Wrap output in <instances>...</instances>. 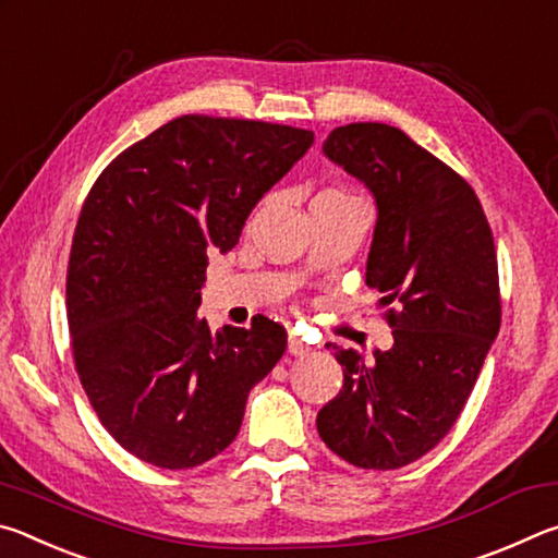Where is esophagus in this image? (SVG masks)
I'll use <instances>...</instances> for the list:
<instances>
[{
	"label": "esophagus",
	"instance_id": "obj_1",
	"mask_svg": "<svg viewBox=\"0 0 558 558\" xmlns=\"http://www.w3.org/2000/svg\"><path fill=\"white\" fill-rule=\"evenodd\" d=\"M288 352H290V354H295V356H302V354L313 352V347H310L302 337H298V335H290V337H288Z\"/></svg>",
	"mask_w": 558,
	"mask_h": 558
}]
</instances>
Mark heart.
<instances>
[{"instance_id": "heart-1", "label": "heart", "mask_w": 558, "mask_h": 558, "mask_svg": "<svg viewBox=\"0 0 558 558\" xmlns=\"http://www.w3.org/2000/svg\"><path fill=\"white\" fill-rule=\"evenodd\" d=\"M332 192H339V189H332ZM339 194H347V192H339Z\"/></svg>"}]
</instances>
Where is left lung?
Instances as JSON below:
<instances>
[{"instance_id": "left-lung-1", "label": "left lung", "mask_w": 558, "mask_h": 558, "mask_svg": "<svg viewBox=\"0 0 558 558\" xmlns=\"http://www.w3.org/2000/svg\"><path fill=\"white\" fill-rule=\"evenodd\" d=\"M325 155L376 199L366 282L384 292L389 352L335 347L344 384L317 413L319 438L364 470H396L448 436L502 319L493 229L458 172L399 128H335Z\"/></svg>"}]
</instances>
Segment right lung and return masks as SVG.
<instances>
[{"label":"right lung","instance_id":"add662e5","mask_svg":"<svg viewBox=\"0 0 558 558\" xmlns=\"http://www.w3.org/2000/svg\"><path fill=\"white\" fill-rule=\"evenodd\" d=\"M315 132L182 116L102 169L75 223L65 307L93 411L132 456L186 470L239 436L245 399L288 347L286 327L211 332L196 315L214 251H231Z\"/></svg>","mask_w":558,"mask_h":558}]
</instances>
